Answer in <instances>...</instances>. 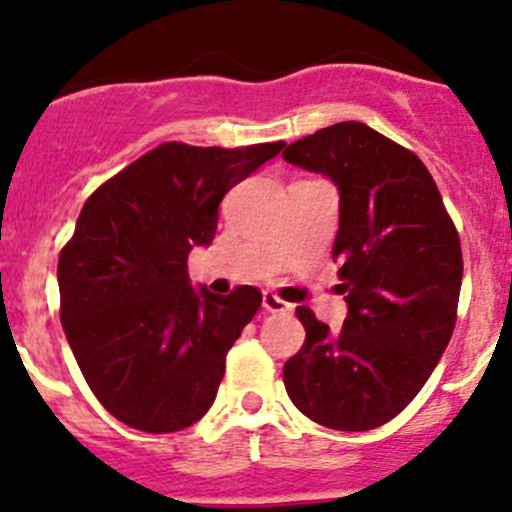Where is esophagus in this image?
<instances>
[{
    "mask_svg": "<svg viewBox=\"0 0 512 512\" xmlns=\"http://www.w3.org/2000/svg\"><path fill=\"white\" fill-rule=\"evenodd\" d=\"M262 307H265L267 312H272V314L292 312V304H287L285 299H280V297H277V294H272V292L262 294Z\"/></svg>",
    "mask_w": 512,
    "mask_h": 512,
    "instance_id": "1",
    "label": "esophagus"
}]
</instances>
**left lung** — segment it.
Segmentation results:
<instances>
[{
  "label": "left lung",
  "instance_id": "8db88e82",
  "mask_svg": "<svg viewBox=\"0 0 512 512\" xmlns=\"http://www.w3.org/2000/svg\"><path fill=\"white\" fill-rule=\"evenodd\" d=\"M339 190V332L297 307L302 349L285 364L292 404L337 431L391 421L423 389L456 327L463 255L426 165L366 123L322 128L282 153Z\"/></svg>",
  "mask_w": 512,
  "mask_h": 512
}]
</instances>
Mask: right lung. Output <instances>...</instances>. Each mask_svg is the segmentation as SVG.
Returning a JSON list of instances; mask_svg holds the SVG:
<instances>
[{"mask_svg":"<svg viewBox=\"0 0 512 512\" xmlns=\"http://www.w3.org/2000/svg\"><path fill=\"white\" fill-rule=\"evenodd\" d=\"M282 148L163 143L81 208L56 272L61 327L86 384L126 426L173 433L213 406L225 356L262 294L193 289L188 255L213 242L227 190Z\"/></svg>","mask_w":512,"mask_h":512,"instance_id":"right-lung-1","label":"right lung"}]
</instances>
